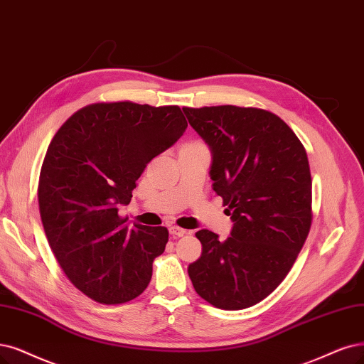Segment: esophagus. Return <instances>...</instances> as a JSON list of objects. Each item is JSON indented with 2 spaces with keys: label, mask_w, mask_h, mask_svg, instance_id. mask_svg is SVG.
<instances>
[{
  "label": "esophagus",
  "mask_w": 364,
  "mask_h": 364,
  "mask_svg": "<svg viewBox=\"0 0 364 364\" xmlns=\"http://www.w3.org/2000/svg\"><path fill=\"white\" fill-rule=\"evenodd\" d=\"M169 232H171V235H173V237H183L184 234H186V230H183V228H180V226H171L169 228Z\"/></svg>",
  "instance_id": "obj_1"
}]
</instances>
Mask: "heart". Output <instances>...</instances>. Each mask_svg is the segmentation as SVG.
Returning <instances> with one entry per match:
<instances>
[{"label":"heart","instance_id":"obj_1","mask_svg":"<svg viewBox=\"0 0 364 364\" xmlns=\"http://www.w3.org/2000/svg\"><path fill=\"white\" fill-rule=\"evenodd\" d=\"M186 145H203L200 142H189V144H186Z\"/></svg>","mask_w":364,"mask_h":364}]
</instances>
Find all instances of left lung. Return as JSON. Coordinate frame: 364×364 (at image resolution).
I'll return each mask as SVG.
<instances>
[{"label": "left lung", "mask_w": 364, "mask_h": 364, "mask_svg": "<svg viewBox=\"0 0 364 364\" xmlns=\"http://www.w3.org/2000/svg\"><path fill=\"white\" fill-rule=\"evenodd\" d=\"M213 153V191L223 199L231 237L200 230L189 265L195 291L223 311L268 297L287 277L312 225V177L297 134L270 111L232 105L183 107Z\"/></svg>", "instance_id": "1"}]
</instances>
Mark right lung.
I'll list each match as a JSON object with an SVG mask.
<instances>
[{
	"label": "right lung",
	"mask_w": 364,
	"mask_h": 364,
	"mask_svg": "<svg viewBox=\"0 0 364 364\" xmlns=\"http://www.w3.org/2000/svg\"><path fill=\"white\" fill-rule=\"evenodd\" d=\"M186 129L180 106L100 102L80 107L52 138L38 178L40 218L63 272L91 300L127 303L150 284L169 232L129 228L118 207Z\"/></svg>",
	"instance_id": "right-lung-1"
}]
</instances>
